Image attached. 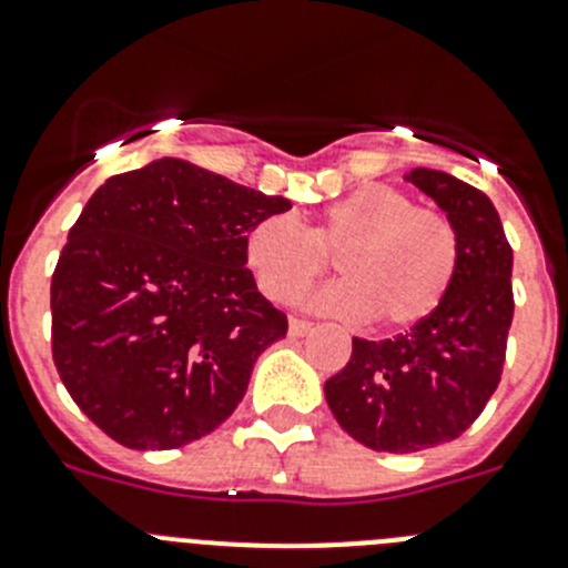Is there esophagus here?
I'll list each match as a JSON object with an SVG mask.
<instances>
[{
	"instance_id": "obj_1",
	"label": "esophagus",
	"mask_w": 568,
	"mask_h": 568,
	"mask_svg": "<svg viewBox=\"0 0 568 568\" xmlns=\"http://www.w3.org/2000/svg\"><path fill=\"white\" fill-rule=\"evenodd\" d=\"M310 329H313V324H310V321L290 318V335H293V338H304V335H307Z\"/></svg>"
}]
</instances>
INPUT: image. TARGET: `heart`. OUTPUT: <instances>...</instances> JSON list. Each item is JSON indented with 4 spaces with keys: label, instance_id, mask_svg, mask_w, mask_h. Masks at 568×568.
I'll list each match as a JSON object with an SVG mask.
<instances>
[{
    "label": "heart",
    "instance_id": "1",
    "mask_svg": "<svg viewBox=\"0 0 568 568\" xmlns=\"http://www.w3.org/2000/svg\"><path fill=\"white\" fill-rule=\"evenodd\" d=\"M338 255L344 278L321 290L313 307L381 327H413L433 315L458 270V233L444 213L418 207L393 184H364L315 215H261L244 239V261L267 298L290 304Z\"/></svg>",
    "mask_w": 568,
    "mask_h": 568
}]
</instances>
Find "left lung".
I'll return each mask as SVG.
<instances>
[{"instance_id":"1","label":"left lung","mask_w":568,"mask_h":568,"mask_svg":"<svg viewBox=\"0 0 568 568\" xmlns=\"http://www.w3.org/2000/svg\"><path fill=\"white\" fill-rule=\"evenodd\" d=\"M424 190L458 233V270L433 315L386 341L353 338V355L324 384L335 420L375 453H420L469 429L498 389L511 313V247L478 187L415 168Z\"/></svg>"}]
</instances>
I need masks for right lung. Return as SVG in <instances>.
<instances>
[{
  "label": "right lung",
  "mask_w": 568,
  "mask_h": 568,
  "mask_svg": "<svg viewBox=\"0 0 568 568\" xmlns=\"http://www.w3.org/2000/svg\"><path fill=\"white\" fill-rule=\"evenodd\" d=\"M284 195L155 159L90 195L50 281L53 364L70 398L128 449L210 435L287 335L255 287L244 239Z\"/></svg>",
  "instance_id": "obj_1"
}]
</instances>
